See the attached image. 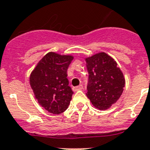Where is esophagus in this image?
<instances>
[{
    "instance_id": "obj_1",
    "label": "esophagus",
    "mask_w": 150,
    "mask_h": 150,
    "mask_svg": "<svg viewBox=\"0 0 150 150\" xmlns=\"http://www.w3.org/2000/svg\"><path fill=\"white\" fill-rule=\"evenodd\" d=\"M83 89V85L82 84H80V85L77 86V87H74L73 88V91H80V90Z\"/></svg>"
}]
</instances>
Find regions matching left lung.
<instances>
[{
    "label": "left lung",
    "instance_id": "left-lung-1",
    "mask_svg": "<svg viewBox=\"0 0 150 150\" xmlns=\"http://www.w3.org/2000/svg\"><path fill=\"white\" fill-rule=\"evenodd\" d=\"M89 73L87 97L95 108L106 110L118 101L125 79L112 57L104 52L85 58Z\"/></svg>",
    "mask_w": 150,
    "mask_h": 150
}]
</instances>
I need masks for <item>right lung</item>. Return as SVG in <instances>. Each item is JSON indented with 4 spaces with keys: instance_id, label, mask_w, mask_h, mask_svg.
<instances>
[{
    "instance_id": "obj_1",
    "label": "right lung",
    "mask_w": 150,
    "mask_h": 150,
    "mask_svg": "<svg viewBox=\"0 0 150 150\" xmlns=\"http://www.w3.org/2000/svg\"><path fill=\"white\" fill-rule=\"evenodd\" d=\"M73 56L49 52L31 72L30 86L38 103L54 115L66 111L73 91L69 86L67 69Z\"/></svg>"
}]
</instances>
